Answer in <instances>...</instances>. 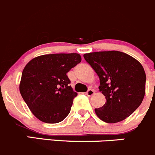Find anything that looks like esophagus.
Instances as JSON below:
<instances>
[{"label": "esophagus", "instance_id": "obj_1", "mask_svg": "<svg viewBox=\"0 0 155 155\" xmlns=\"http://www.w3.org/2000/svg\"><path fill=\"white\" fill-rule=\"evenodd\" d=\"M94 91L92 90V89H89L86 92V95L88 97H91L92 95H94Z\"/></svg>", "mask_w": 155, "mask_h": 155}]
</instances>
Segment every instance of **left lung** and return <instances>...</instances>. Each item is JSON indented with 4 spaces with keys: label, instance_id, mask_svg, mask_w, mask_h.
Wrapping results in <instances>:
<instances>
[{
    "label": "left lung",
    "instance_id": "obj_1",
    "mask_svg": "<svg viewBox=\"0 0 155 155\" xmlns=\"http://www.w3.org/2000/svg\"><path fill=\"white\" fill-rule=\"evenodd\" d=\"M83 56L99 76L100 91L106 97L105 104L95 109L97 115L107 123L124 120L144 98V68L135 58L118 51H97Z\"/></svg>",
    "mask_w": 155,
    "mask_h": 155
}]
</instances>
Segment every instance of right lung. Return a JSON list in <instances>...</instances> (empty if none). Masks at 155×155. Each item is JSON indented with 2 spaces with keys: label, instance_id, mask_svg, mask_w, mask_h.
I'll return each mask as SVG.
<instances>
[{
  "label": "right lung",
  "instance_id": "1",
  "mask_svg": "<svg viewBox=\"0 0 155 155\" xmlns=\"http://www.w3.org/2000/svg\"><path fill=\"white\" fill-rule=\"evenodd\" d=\"M77 53L40 55L30 61L21 74L19 90L30 110L41 121L61 122L69 115L77 96L67 73L79 64Z\"/></svg>",
  "mask_w": 155,
  "mask_h": 155
}]
</instances>
